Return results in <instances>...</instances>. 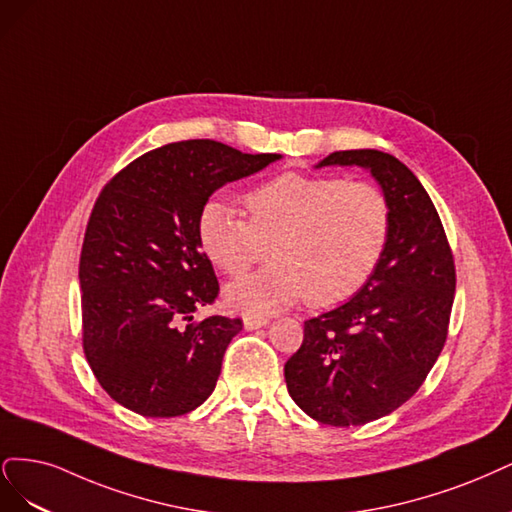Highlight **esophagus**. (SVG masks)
Masks as SVG:
<instances>
[{"instance_id":"1","label":"esophagus","mask_w":512,"mask_h":512,"mask_svg":"<svg viewBox=\"0 0 512 512\" xmlns=\"http://www.w3.org/2000/svg\"><path fill=\"white\" fill-rule=\"evenodd\" d=\"M268 317H261V315H244V327L246 329H259L263 325H268Z\"/></svg>"}]
</instances>
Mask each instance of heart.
Instances as JSON below:
<instances>
[{
  "label": "heart",
  "instance_id": "b5f03b06",
  "mask_svg": "<svg viewBox=\"0 0 512 512\" xmlns=\"http://www.w3.org/2000/svg\"><path fill=\"white\" fill-rule=\"evenodd\" d=\"M246 219L208 202L197 219L202 251L221 272L240 276L270 253V266L227 287L249 315H272L308 298L336 306L364 289L391 234V206L370 180L287 172L244 195Z\"/></svg>",
  "mask_w": 512,
  "mask_h": 512
}]
</instances>
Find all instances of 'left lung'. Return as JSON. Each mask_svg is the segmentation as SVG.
Segmentation results:
<instances>
[{"mask_svg":"<svg viewBox=\"0 0 512 512\" xmlns=\"http://www.w3.org/2000/svg\"><path fill=\"white\" fill-rule=\"evenodd\" d=\"M361 166L391 206L387 251L351 302L304 323L285 364L289 395L334 427L381 419L419 391L449 334L455 259L430 195L389 153L336 151L319 166Z\"/></svg>","mask_w":512,"mask_h":512,"instance_id":"1","label":"left lung"}]
</instances>
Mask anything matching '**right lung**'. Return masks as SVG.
<instances>
[{"mask_svg": "<svg viewBox=\"0 0 512 512\" xmlns=\"http://www.w3.org/2000/svg\"><path fill=\"white\" fill-rule=\"evenodd\" d=\"M278 157L214 140L170 142L127 163L97 195L78 263L82 351L114 402L178 417L217 387L242 319H193L219 295L197 219L219 187Z\"/></svg>", "mask_w": 512, "mask_h": 512, "instance_id": "1", "label": "right lung"}]
</instances>
